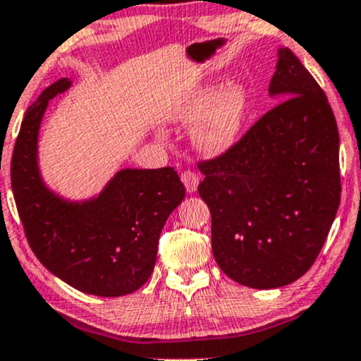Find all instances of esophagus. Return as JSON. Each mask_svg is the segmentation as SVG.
I'll list each match as a JSON object with an SVG mask.
<instances>
[{"mask_svg":"<svg viewBox=\"0 0 361 361\" xmlns=\"http://www.w3.org/2000/svg\"><path fill=\"white\" fill-rule=\"evenodd\" d=\"M181 181H183L185 188H187L188 193H193L197 190V187H199V174L190 171V169H187V171L181 173Z\"/></svg>","mask_w":361,"mask_h":361,"instance_id":"esophagus-1","label":"esophagus"}]
</instances>
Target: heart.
Segmentation results:
<instances>
[{
  "label": "heart",
  "mask_w": 361,
  "mask_h": 361,
  "mask_svg": "<svg viewBox=\"0 0 361 361\" xmlns=\"http://www.w3.org/2000/svg\"><path fill=\"white\" fill-rule=\"evenodd\" d=\"M252 102L250 92L240 82H228L221 89L204 85L181 97L171 109V118L180 123H192L197 149L209 156L223 154L236 144Z\"/></svg>",
  "instance_id": "obj_1"
}]
</instances>
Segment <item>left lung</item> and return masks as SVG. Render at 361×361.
<instances>
[{"instance_id":"left-lung-1","label":"left lung","mask_w":361,"mask_h":361,"mask_svg":"<svg viewBox=\"0 0 361 361\" xmlns=\"http://www.w3.org/2000/svg\"><path fill=\"white\" fill-rule=\"evenodd\" d=\"M269 92L284 101L233 147L199 162L214 259L226 276L257 290L286 286L312 267L341 200L334 113L288 47L279 49Z\"/></svg>"}]
</instances>
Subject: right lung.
<instances>
[{"instance_id":"add662e5","label":"right lung","mask_w":361,"mask_h":361,"mask_svg":"<svg viewBox=\"0 0 361 361\" xmlns=\"http://www.w3.org/2000/svg\"><path fill=\"white\" fill-rule=\"evenodd\" d=\"M59 78L27 109L11 156V188L27 241L41 264L75 290L96 296L133 293L152 274L157 243L185 187L173 168L121 169L96 199L63 200L42 183L37 133Z\"/></svg>"}]
</instances>
